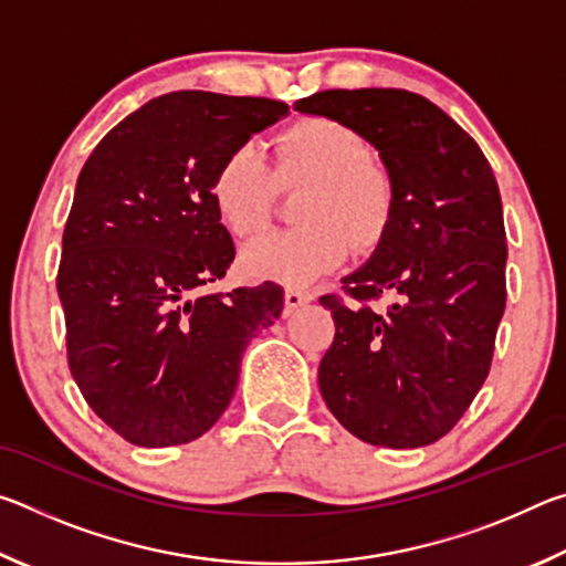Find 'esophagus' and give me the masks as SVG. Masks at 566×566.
<instances>
[{
  "instance_id": "esophagus-1",
  "label": "esophagus",
  "mask_w": 566,
  "mask_h": 566,
  "mask_svg": "<svg viewBox=\"0 0 566 566\" xmlns=\"http://www.w3.org/2000/svg\"><path fill=\"white\" fill-rule=\"evenodd\" d=\"M310 302H312V294L304 292V290H286L284 292V310L286 312L300 310V306L310 304Z\"/></svg>"
}]
</instances>
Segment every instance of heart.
<instances>
[{"mask_svg": "<svg viewBox=\"0 0 566 566\" xmlns=\"http://www.w3.org/2000/svg\"><path fill=\"white\" fill-rule=\"evenodd\" d=\"M357 134L329 119H306L280 137L276 179L262 147L244 142L229 151L212 179V199L237 237H256L270 227L280 185H310L296 219L304 227L252 242L242 270L252 280L304 286L347 260L349 239L375 244L389 217V181L364 165Z\"/></svg>", "mask_w": 566, "mask_h": 566, "instance_id": "1", "label": "heart"}]
</instances>
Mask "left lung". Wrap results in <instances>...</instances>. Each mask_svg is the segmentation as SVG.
<instances>
[{"label":"left lung","mask_w":566,"mask_h":566,"mask_svg":"<svg viewBox=\"0 0 566 566\" xmlns=\"http://www.w3.org/2000/svg\"><path fill=\"white\" fill-rule=\"evenodd\" d=\"M294 112L367 142L391 191L375 252L342 276L354 302L319 300L337 324L319 361L322 397L361 442L432 444L482 389L504 314L494 171L452 117L405 90H327L294 102ZM381 293L396 302L377 315L366 302Z\"/></svg>","instance_id":"1"}]
</instances>
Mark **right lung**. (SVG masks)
<instances>
[{
    "mask_svg": "<svg viewBox=\"0 0 566 566\" xmlns=\"http://www.w3.org/2000/svg\"><path fill=\"white\" fill-rule=\"evenodd\" d=\"M286 104L171 92L132 112L76 179L56 292L66 359L104 424L137 447L187 444L224 415L252 337L284 306L274 282L197 294L234 244L212 179Z\"/></svg>",
    "mask_w": 566,
    "mask_h": 566,
    "instance_id": "right-lung-1",
    "label": "right lung"
}]
</instances>
